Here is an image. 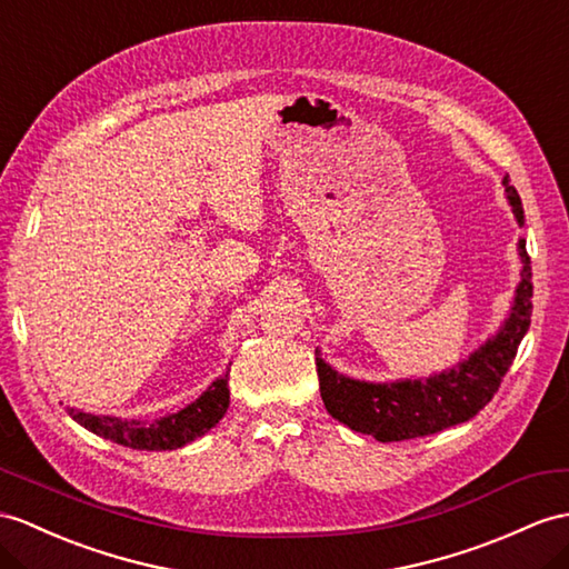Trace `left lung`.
Instances as JSON below:
<instances>
[{
	"instance_id": "left-lung-1",
	"label": "left lung",
	"mask_w": 569,
	"mask_h": 569,
	"mask_svg": "<svg viewBox=\"0 0 569 569\" xmlns=\"http://www.w3.org/2000/svg\"><path fill=\"white\" fill-rule=\"evenodd\" d=\"M502 183L511 210H515L519 224H523L519 192L515 186H509V176ZM519 256L523 270L509 318L500 332L461 362L459 369L439 373L427 381L367 383L340 377L321 357H316L326 410L355 432L371 435L377 441L427 437L476 418L500 389L505 373L515 362L519 342L531 326L533 282L531 258L526 253L523 239L519 241Z\"/></svg>"
}]
</instances>
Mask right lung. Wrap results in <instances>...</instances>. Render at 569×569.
Masks as SVG:
<instances>
[{
	"label": "right lung",
	"mask_w": 569,
	"mask_h": 569,
	"mask_svg": "<svg viewBox=\"0 0 569 569\" xmlns=\"http://www.w3.org/2000/svg\"><path fill=\"white\" fill-rule=\"evenodd\" d=\"M229 408V371L217 379L196 403H190L180 412L166 415L161 420L144 422V420H120L106 418V415L79 412L69 408V415L89 432L103 439L116 441L120 447L140 449V451H171L180 449L188 441L202 437L204 432L224 418Z\"/></svg>",
	"instance_id": "add662e5"
}]
</instances>
